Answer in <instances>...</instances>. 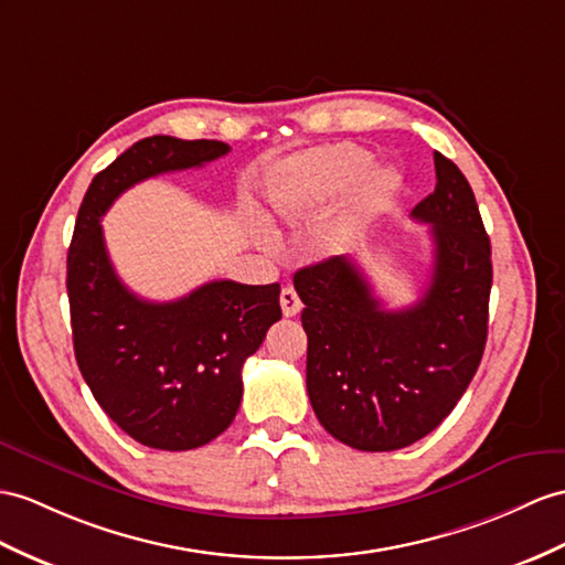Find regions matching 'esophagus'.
Wrapping results in <instances>:
<instances>
[{
    "label": "esophagus",
    "instance_id": "1",
    "mask_svg": "<svg viewBox=\"0 0 565 565\" xmlns=\"http://www.w3.org/2000/svg\"><path fill=\"white\" fill-rule=\"evenodd\" d=\"M280 307L285 316H297L301 311V299L295 292V287H282L280 292Z\"/></svg>",
    "mask_w": 565,
    "mask_h": 565
}]
</instances>
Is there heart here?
<instances>
[{
    "instance_id": "1",
    "label": "heart",
    "mask_w": 565,
    "mask_h": 565,
    "mask_svg": "<svg viewBox=\"0 0 565 565\" xmlns=\"http://www.w3.org/2000/svg\"><path fill=\"white\" fill-rule=\"evenodd\" d=\"M369 164V153L356 146H326L285 160L268 177L270 211L280 217H295L354 189V211L360 215L376 213L401 191L403 179L393 168ZM345 242L348 235L340 232L335 246H345Z\"/></svg>"
}]
</instances>
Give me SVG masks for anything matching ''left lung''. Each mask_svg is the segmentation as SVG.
I'll return each mask as SVG.
<instances>
[{
    "label": "left lung",
    "instance_id": "1",
    "mask_svg": "<svg viewBox=\"0 0 565 565\" xmlns=\"http://www.w3.org/2000/svg\"><path fill=\"white\" fill-rule=\"evenodd\" d=\"M434 164V194L412 211L434 239L431 282L417 305L383 309L348 256L295 273L311 407L330 436L356 450H397L431 434L484 354L491 244L458 164L441 153Z\"/></svg>",
    "mask_w": 565,
    "mask_h": 565
}]
</instances>
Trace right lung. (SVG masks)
Instances as JSON below:
<instances>
[{"label": "right lung", "mask_w": 565, "mask_h": 565, "mask_svg": "<svg viewBox=\"0 0 565 565\" xmlns=\"http://www.w3.org/2000/svg\"><path fill=\"white\" fill-rule=\"evenodd\" d=\"M223 141L150 136L93 177L66 256L74 354L98 405L134 441L160 450L211 444L242 403V366L280 321V285L213 280L148 301L117 278L100 217L148 177L201 168Z\"/></svg>", "instance_id": "right-lung-1"}]
</instances>
